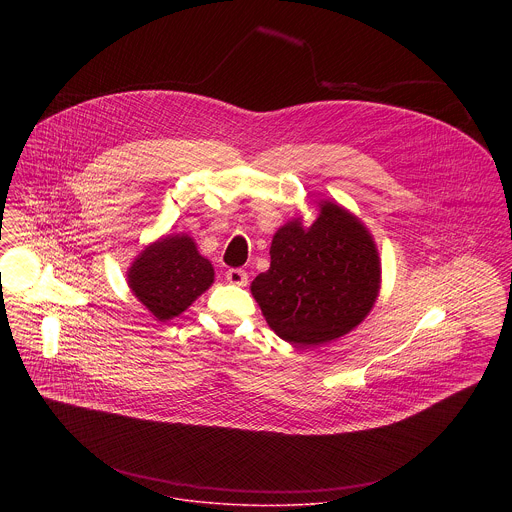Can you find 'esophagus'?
Listing matches in <instances>:
<instances>
[{
    "label": "esophagus",
    "instance_id": "1",
    "mask_svg": "<svg viewBox=\"0 0 512 512\" xmlns=\"http://www.w3.org/2000/svg\"><path fill=\"white\" fill-rule=\"evenodd\" d=\"M226 280H228L230 284H234V286H246V284H248V274H246V270H242V268H230V270L226 272Z\"/></svg>",
    "mask_w": 512,
    "mask_h": 512
}]
</instances>
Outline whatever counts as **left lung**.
<instances>
[{
	"label": "left lung",
	"mask_w": 512,
	"mask_h": 512,
	"mask_svg": "<svg viewBox=\"0 0 512 512\" xmlns=\"http://www.w3.org/2000/svg\"><path fill=\"white\" fill-rule=\"evenodd\" d=\"M270 258L250 290L268 325L295 347L349 333L374 305L378 252L365 226L335 203H323L309 228L299 220L282 226Z\"/></svg>",
	"instance_id": "left-lung-1"
}]
</instances>
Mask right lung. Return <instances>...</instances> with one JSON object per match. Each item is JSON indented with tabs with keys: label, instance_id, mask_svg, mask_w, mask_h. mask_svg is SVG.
<instances>
[{
	"label": "right lung",
	"instance_id": "1",
	"mask_svg": "<svg viewBox=\"0 0 512 512\" xmlns=\"http://www.w3.org/2000/svg\"><path fill=\"white\" fill-rule=\"evenodd\" d=\"M213 278L211 262L189 236H165L134 262L128 284L159 321H167L209 290Z\"/></svg>",
	"mask_w": 512,
	"mask_h": 512
}]
</instances>
